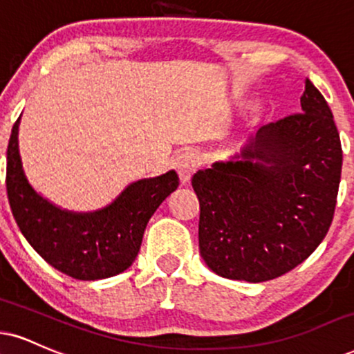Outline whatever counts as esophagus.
Returning <instances> with one entry per match:
<instances>
[{"label": "esophagus", "instance_id": "34e87169", "mask_svg": "<svg viewBox=\"0 0 354 354\" xmlns=\"http://www.w3.org/2000/svg\"><path fill=\"white\" fill-rule=\"evenodd\" d=\"M198 165V156L191 151H183L174 158V168L178 169V174H180V180L183 185H188L191 181V176H193Z\"/></svg>", "mask_w": 354, "mask_h": 354}]
</instances>
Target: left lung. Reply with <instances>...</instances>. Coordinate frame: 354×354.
<instances>
[{
	"mask_svg": "<svg viewBox=\"0 0 354 354\" xmlns=\"http://www.w3.org/2000/svg\"><path fill=\"white\" fill-rule=\"evenodd\" d=\"M301 112L259 129L239 153L194 173L199 252L224 279L266 282L295 269L333 221L343 151L333 115L305 80Z\"/></svg>",
	"mask_w": 354,
	"mask_h": 354,
	"instance_id": "left-lung-1",
	"label": "left lung"
}]
</instances>
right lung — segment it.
<instances>
[{
	"label": "right lung",
	"instance_id": "obj_1",
	"mask_svg": "<svg viewBox=\"0 0 354 354\" xmlns=\"http://www.w3.org/2000/svg\"><path fill=\"white\" fill-rule=\"evenodd\" d=\"M19 122L12 125L6 156V189L21 232L54 269L77 280L122 274L133 263L148 221L180 185L174 169L133 181L97 211L62 209L37 193L23 169Z\"/></svg>",
	"mask_w": 354,
	"mask_h": 354
}]
</instances>
